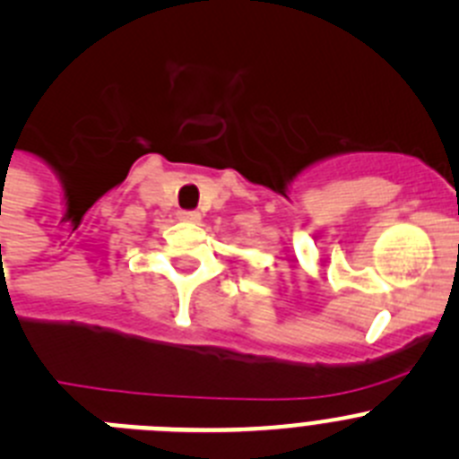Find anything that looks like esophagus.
Wrapping results in <instances>:
<instances>
[{
  "label": "esophagus",
  "instance_id": "1",
  "mask_svg": "<svg viewBox=\"0 0 459 459\" xmlns=\"http://www.w3.org/2000/svg\"><path fill=\"white\" fill-rule=\"evenodd\" d=\"M178 220L187 221V224H196L201 220V215L196 210H178Z\"/></svg>",
  "mask_w": 459,
  "mask_h": 459
}]
</instances>
